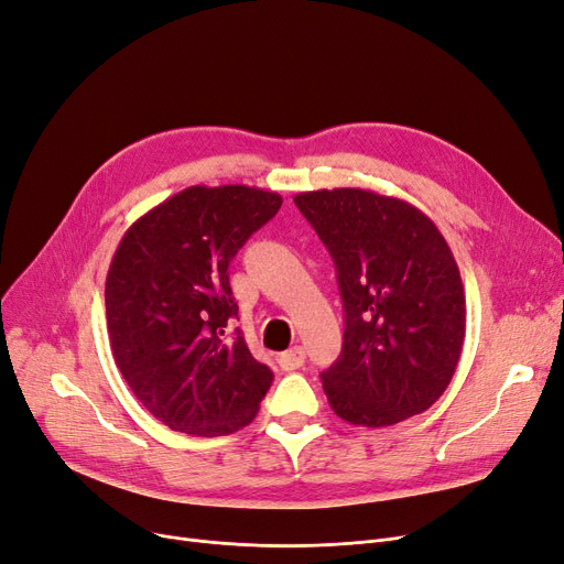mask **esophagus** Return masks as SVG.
Here are the masks:
<instances>
[{
	"label": "esophagus",
	"mask_w": 564,
	"mask_h": 564,
	"mask_svg": "<svg viewBox=\"0 0 564 564\" xmlns=\"http://www.w3.org/2000/svg\"><path fill=\"white\" fill-rule=\"evenodd\" d=\"M304 359H306V352H304V348L295 346V348L285 350L283 355H279V366H281L283 371H297L300 366H304Z\"/></svg>",
	"instance_id": "34e87169"
}]
</instances>
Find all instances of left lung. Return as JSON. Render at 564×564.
<instances>
[{"instance_id":"1","label":"left lung","mask_w":564,"mask_h":564,"mask_svg":"<svg viewBox=\"0 0 564 564\" xmlns=\"http://www.w3.org/2000/svg\"><path fill=\"white\" fill-rule=\"evenodd\" d=\"M327 247L346 311L338 359L321 376L340 420L391 426L429 410L454 378L465 338L456 260L431 218L364 188L295 195Z\"/></svg>"}]
</instances>
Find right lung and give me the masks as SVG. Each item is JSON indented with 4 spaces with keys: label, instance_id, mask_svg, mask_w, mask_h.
Returning a JSON list of instances; mask_svg holds the SVG:
<instances>
[{
    "label": "right lung",
    "instance_id": "right-lung-1",
    "mask_svg": "<svg viewBox=\"0 0 564 564\" xmlns=\"http://www.w3.org/2000/svg\"><path fill=\"white\" fill-rule=\"evenodd\" d=\"M279 193L241 184L188 186L121 237L106 279L117 369L159 422L228 435L253 422L274 376L239 332L228 264L281 209Z\"/></svg>",
    "mask_w": 564,
    "mask_h": 564
}]
</instances>
